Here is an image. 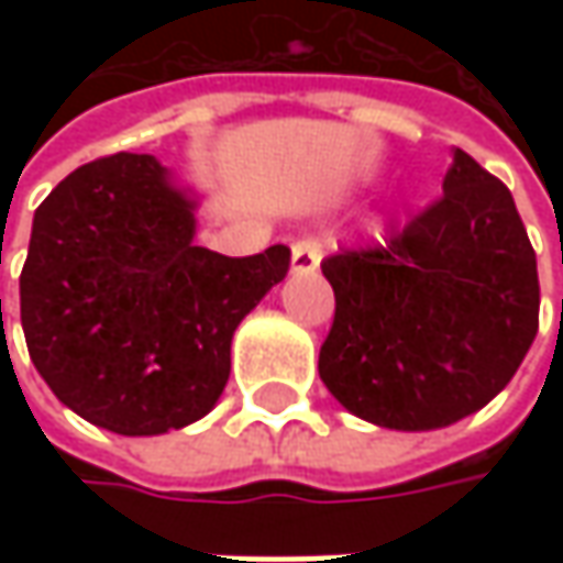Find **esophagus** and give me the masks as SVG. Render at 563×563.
<instances>
[{
  "label": "esophagus",
  "instance_id": "34e87169",
  "mask_svg": "<svg viewBox=\"0 0 563 563\" xmlns=\"http://www.w3.org/2000/svg\"><path fill=\"white\" fill-rule=\"evenodd\" d=\"M322 260V247L316 238H300L291 244V269L294 272H316Z\"/></svg>",
  "mask_w": 563,
  "mask_h": 563
}]
</instances>
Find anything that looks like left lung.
Returning a JSON list of instances; mask_svg holds the SVG:
<instances>
[{"mask_svg":"<svg viewBox=\"0 0 563 563\" xmlns=\"http://www.w3.org/2000/svg\"><path fill=\"white\" fill-rule=\"evenodd\" d=\"M335 319L319 376L360 420L442 429L486 407L539 332V272L510 190L464 150L442 194L373 247L322 260Z\"/></svg>","mask_w":563,"mask_h":563,"instance_id":"8db88e82","label":"left lung"}]
</instances>
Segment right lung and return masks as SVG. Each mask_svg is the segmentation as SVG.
Wrapping results in <instances>:
<instances>
[{"label": "right lung", "instance_id": "right-lung-1", "mask_svg": "<svg viewBox=\"0 0 563 563\" xmlns=\"http://www.w3.org/2000/svg\"><path fill=\"white\" fill-rule=\"evenodd\" d=\"M291 266L285 244H194V200L150 153L75 168L33 216L21 325L36 373L77 417L159 435L212 410L231 335Z\"/></svg>", "mask_w": 563, "mask_h": 563}]
</instances>
